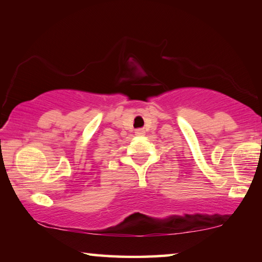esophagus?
<instances>
[{
  "label": "esophagus",
  "instance_id": "34e87169",
  "mask_svg": "<svg viewBox=\"0 0 262 262\" xmlns=\"http://www.w3.org/2000/svg\"><path fill=\"white\" fill-rule=\"evenodd\" d=\"M144 134H145V130L143 129V128H140V129L135 130V135H137V136H143Z\"/></svg>",
  "mask_w": 262,
  "mask_h": 262
}]
</instances>
